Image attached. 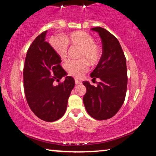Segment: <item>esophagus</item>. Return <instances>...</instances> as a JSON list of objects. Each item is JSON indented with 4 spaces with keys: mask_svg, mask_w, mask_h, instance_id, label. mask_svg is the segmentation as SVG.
I'll use <instances>...</instances> for the list:
<instances>
[{
    "mask_svg": "<svg viewBox=\"0 0 156 156\" xmlns=\"http://www.w3.org/2000/svg\"><path fill=\"white\" fill-rule=\"evenodd\" d=\"M75 83H76V85H78V84H80V83H82V82H81L80 80H78V79H75Z\"/></svg>",
    "mask_w": 156,
    "mask_h": 156,
    "instance_id": "esophagus-1",
    "label": "esophagus"
}]
</instances>
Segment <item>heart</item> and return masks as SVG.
I'll list each match as a JSON object with an SVG mask.
<instances>
[{
  "instance_id": "1",
  "label": "heart",
  "mask_w": 156,
  "mask_h": 156,
  "mask_svg": "<svg viewBox=\"0 0 156 156\" xmlns=\"http://www.w3.org/2000/svg\"><path fill=\"white\" fill-rule=\"evenodd\" d=\"M50 43L62 59H65L68 54L69 45L80 47L79 57H85L91 65L97 64L100 60L102 50L100 46L94 43L91 35L83 31H76L62 37H53ZM89 63L84 58L70 59L66 62V69L70 75L76 78H80L87 71Z\"/></svg>"
}]
</instances>
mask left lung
<instances>
[{"label":"left lung","mask_w":156,"mask_h":156,"mask_svg":"<svg viewBox=\"0 0 156 156\" xmlns=\"http://www.w3.org/2000/svg\"><path fill=\"white\" fill-rule=\"evenodd\" d=\"M91 30L99 34L102 43V55L90 76L99 78L97 87L87 81L83 83L87 92L83 97L86 111L91 117L103 120L114 116L124 103L127 91L126 58L118 39L101 27Z\"/></svg>","instance_id":"obj_1"}]
</instances>
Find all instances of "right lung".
Wrapping results in <instances>:
<instances>
[{
    "mask_svg": "<svg viewBox=\"0 0 156 156\" xmlns=\"http://www.w3.org/2000/svg\"><path fill=\"white\" fill-rule=\"evenodd\" d=\"M47 31L33 41L27 51L23 76L25 97L30 108L40 119L53 122L66 112L75 80L67 76L60 65L62 60L46 42ZM65 76L63 83L54 85Z\"/></svg>",
    "mask_w": 156,
    "mask_h": 156,
    "instance_id": "add662e5",
    "label": "right lung"
}]
</instances>
